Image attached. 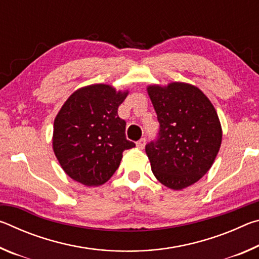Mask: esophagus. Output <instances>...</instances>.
I'll return each instance as SVG.
<instances>
[{"label": "esophagus", "instance_id": "34e87169", "mask_svg": "<svg viewBox=\"0 0 259 259\" xmlns=\"http://www.w3.org/2000/svg\"><path fill=\"white\" fill-rule=\"evenodd\" d=\"M145 144H146V139L142 138V139H139L137 143H136V145H137V148H139V150H143V148L145 147Z\"/></svg>", "mask_w": 259, "mask_h": 259}]
</instances>
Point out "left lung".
Instances as JSON below:
<instances>
[{"label":"left lung","mask_w":259,"mask_h":259,"mask_svg":"<svg viewBox=\"0 0 259 259\" xmlns=\"http://www.w3.org/2000/svg\"><path fill=\"white\" fill-rule=\"evenodd\" d=\"M147 91L160 123L156 138L145 146L152 171L164 186L182 190L211 168L222 144L221 122L194 85L174 82Z\"/></svg>","instance_id":"1"}]
</instances>
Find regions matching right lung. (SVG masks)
I'll list each match as a JSON object with an SVG mask.
<instances>
[{"mask_svg":"<svg viewBox=\"0 0 259 259\" xmlns=\"http://www.w3.org/2000/svg\"><path fill=\"white\" fill-rule=\"evenodd\" d=\"M128 93L93 84L71 95L56 116L54 152L61 168L85 186L106 183L119 168L122 153L136 146L125 137L117 114Z\"/></svg>","mask_w":259,"mask_h":259,"instance_id":"1","label":"right lung"}]
</instances>
